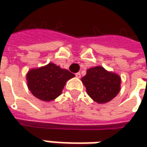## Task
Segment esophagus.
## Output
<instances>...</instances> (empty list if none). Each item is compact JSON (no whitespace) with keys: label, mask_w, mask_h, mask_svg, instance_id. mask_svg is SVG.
<instances>
[{"label":"esophagus","mask_w":147,"mask_h":147,"mask_svg":"<svg viewBox=\"0 0 147 147\" xmlns=\"http://www.w3.org/2000/svg\"><path fill=\"white\" fill-rule=\"evenodd\" d=\"M75 76L78 78H81V74L80 73H77V74H75Z\"/></svg>","instance_id":"esophagus-1"}]
</instances>
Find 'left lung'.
<instances>
[{"mask_svg":"<svg viewBox=\"0 0 147 147\" xmlns=\"http://www.w3.org/2000/svg\"><path fill=\"white\" fill-rule=\"evenodd\" d=\"M89 96L100 104H104L114 99L120 90L121 78L115 73L96 66L87 70L82 78Z\"/></svg>","mask_w":147,"mask_h":147,"instance_id":"left-lung-1","label":"left lung"}]
</instances>
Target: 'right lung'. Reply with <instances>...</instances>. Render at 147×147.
Listing matches in <instances>:
<instances>
[{
  "mask_svg": "<svg viewBox=\"0 0 147 147\" xmlns=\"http://www.w3.org/2000/svg\"><path fill=\"white\" fill-rule=\"evenodd\" d=\"M74 77L69 70L53 63L32 69L27 74L28 88L34 96L41 100L51 101L62 92L66 82Z\"/></svg>",
  "mask_w": 147,
  "mask_h": 147,
  "instance_id": "obj_1",
  "label": "right lung"
}]
</instances>
